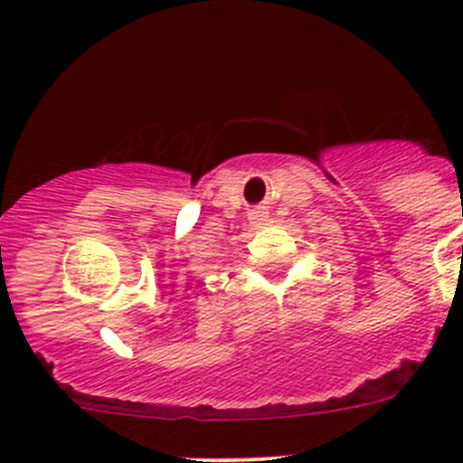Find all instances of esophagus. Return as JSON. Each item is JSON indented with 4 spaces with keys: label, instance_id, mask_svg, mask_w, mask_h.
Wrapping results in <instances>:
<instances>
[{
    "label": "esophagus",
    "instance_id": "34e87169",
    "mask_svg": "<svg viewBox=\"0 0 463 463\" xmlns=\"http://www.w3.org/2000/svg\"><path fill=\"white\" fill-rule=\"evenodd\" d=\"M266 217H269V214H266L264 210H255V213L250 214V222H253L255 226H261V223L266 222Z\"/></svg>",
    "mask_w": 463,
    "mask_h": 463
}]
</instances>
